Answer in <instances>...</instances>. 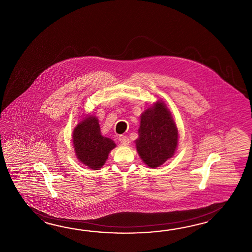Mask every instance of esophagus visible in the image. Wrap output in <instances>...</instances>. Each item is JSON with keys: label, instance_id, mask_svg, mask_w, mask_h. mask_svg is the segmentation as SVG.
<instances>
[{"label": "esophagus", "instance_id": "esophagus-1", "mask_svg": "<svg viewBox=\"0 0 252 252\" xmlns=\"http://www.w3.org/2000/svg\"><path fill=\"white\" fill-rule=\"evenodd\" d=\"M119 140H120V142H121L122 144H128V143H129V139H128L127 136H125V135L120 136Z\"/></svg>", "mask_w": 252, "mask_h": 252}]
</instances>
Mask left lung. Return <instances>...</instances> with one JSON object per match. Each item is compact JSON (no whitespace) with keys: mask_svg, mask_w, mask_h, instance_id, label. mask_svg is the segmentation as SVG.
I'll list each match as a JSON object with an SVG mask.
<instances>
[{"mask_svg":"<svg viewBox=\"0 0 252 252\" xmlns=\"http://www.w3.org/2000/svg\"><path fill=\"white\" fill-rule=\"evenodd\" d=\"M178 131L171 113L163 102H158L141 114L137 151L150 167H158L174 155Z\"/></svg>","mask_w":252,"mask_h":252,"instance_id":"left-lung-1","label":"left lung"}]
</instances>
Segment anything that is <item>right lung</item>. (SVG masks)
Masks as SVG:
<instances>
[{
	"mask_svg": "<svg viewBox=\"0 0 252 252\" xmlns=\"http://www.w3.org/2000/svg\"><path fill=\"white\" fill-rule=\"evenodd\" d=\"M73 143L77 158L94 170L103 166L110 151L116 146L112 139L102 137L98 120L94 116L87 117L75 127Z\"/></svg>",
	"mask_w": 252,
	"mask_h": 252,
	"instance_id": "right-lung-1",
	"label": "right lung"
}]
</instances>
